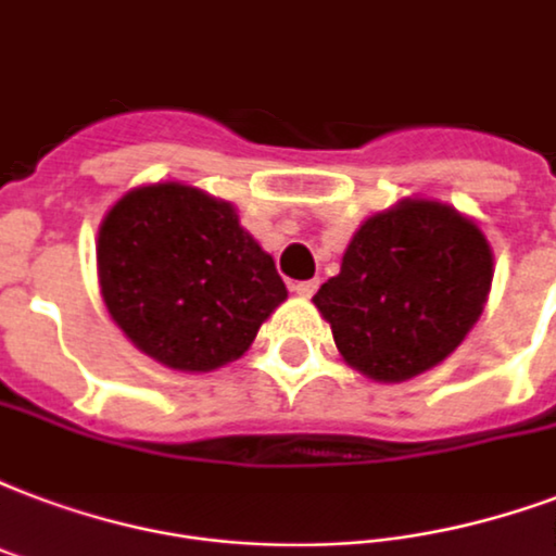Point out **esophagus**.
<instances>
[{
  "label": "esophagus",
  "instance_id": "esophagus-1",
  "mask_svg": "<svg viewBox=\"0 0 556 556\" xmlns=\"http://www.w3.org/2000/svg\"><path fill=\"white\" fill-rule=\"evenodd\" d=\"M316 290H319V281H316V278H313V281H299V283H293V293H295V295H302V299H311V295L316 293Z\"/></svg>",
  "mask_w": 556,
  "mask_h": 556
}]
</instances>
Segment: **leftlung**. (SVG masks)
I'll return each mask as SVG.
<instances>
[{
	"label": "left lung",
	"mask_w": 556,
	"mask_h": 556,
	"mask_svg": "<svg viewBox=\"0 0 556 556\" xmlns=\"http://www.w3.org/2000/svg\"><path fill=\"white\" fill-rule=\"evenodd\" d=\"M492 283V249L469 216L428 199L369 216L340 275L313 295L342 361L383 383L428 372L466 340Z\"/></svg>",
	"instance_id": "left-lung-1"
}]
</instances>
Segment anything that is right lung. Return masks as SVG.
Masks as SVG:
<instances>
[{
	"instance_id": "add662e5",
	"label": "right lung",
	"mask_w": 556,
	"mask_h": 556,
	"mask_svg": "<svg viewBox=\"0 0 556 556\" xmlns=\"http://www.w3.org/2000/svg\"><path fill=\"white\" fill-rule=\"evenodd\" d=\"M96 263L111 319L178 372L243 357L287 299L275 261L233 204L178 181L128 190L104 214Z\"/></svg>"
}]
</instances>
